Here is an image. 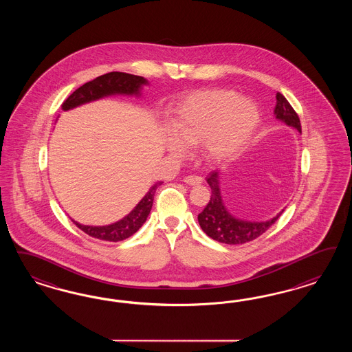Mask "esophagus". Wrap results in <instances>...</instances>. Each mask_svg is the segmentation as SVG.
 <instances>
[{"label": "esophagus", "instance_id": "1", "mask_svg": "<svg viewBox=\"0 0 352 352\" xmlns=\"http://www.w3.org/2000/svg\"><path fill=\"white\" fill-rule=\"evenodd\" d=\"M184 182L190 186H199L203 183V178L201 177H197V175H188L184 178Z\"/></svg>", "mask_w": 352, "mask_h": 352}]
</instances>
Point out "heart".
<instances>
[{"instance_id": "b5f03b06", "label": "heart", "mask_w": 352, "mask_h": 352, "mask_svg": "<svg viewBox=\"0 0 352 352\" xmlns=\"http://www.w3.org/2000/svg\"><path fill=\"white\" fill-rule=\"evenodd\" d=\"M259 124L261 111L254 102L228 89L200 90L173 109V134H166L165 147L181 156L183 146H200L206 160L227 161L245 148Z\"/></svg>"}]
</instances>
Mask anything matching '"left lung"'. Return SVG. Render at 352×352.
<instances>
[{
    "instance_id": "left-lung-1",
    "label": "left lung",
    "mask_w": 352,
    "mask_h": 352,
    "mask_svg": "<svg viewBox=\"0 0 352 352\" xmlns=\"http://www.w3.org/2000/svg\"><path fill=\"white\" fill-rule=\"evenodd\" d=\"M274 113L278 121H283L290 128L297 129L299 133L302 131L298 115L293 107L289 104L287 98L280 93L276 94V106ZM206 182L212 188V196L203 212L199 214L197 219L204 232L218 243L237 245L252 241L266 232L284 212L283 209L280 213L276 214V217L263 222L239 219L230 213L224 205L219 186V173L215 170L209 173Z\"/></svg>"
}]
</instances>
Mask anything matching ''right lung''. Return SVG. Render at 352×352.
<instances>
[{
    "label": "right lung",
    "mask_w": 352,
    "mask_h": 352,
    "mask_svg": "<svg viewBox=\"0 0 352 352\" xmlns=\"http://www.w3.org/2000/svg\"><path fill=\"white\" fill-rule=\"evenodd\" d=\"M144 85H148V81L140 76L130 75L124 72H109L99 76L93 81H89L80 86L71 96L64 100L62 104L63 111L74 109L76 107L82 106L89 102H94L109 96H140V90ZM162 182L155 183L146 196L137 204V206L122 219L108 226H85L72 219V222L85 234L104 241H121L135 234L143 223L147 221V217L152 209L153 196L157 187Z\"/></svg>",
    "instance_id": "add662e5"
}]
</instances>
